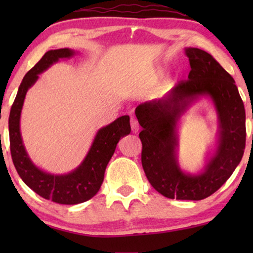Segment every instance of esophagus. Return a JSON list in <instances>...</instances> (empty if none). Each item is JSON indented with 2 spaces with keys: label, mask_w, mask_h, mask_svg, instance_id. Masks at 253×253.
<instances>
[{
  "label": "esophagus",
  "mask_w": 253,
  "mask_h": 253,
  "mask_svg": "<svg viewBox=\"0 0 253 253\" xmlns=\"http://www.w3.org/2000/svg\"><path fill=\"white\" fill-rule=\"evenodd\" d=\"M130 126H131V130H132V132H138V130H139V124L134 119H131L130 121Z\"/></svg>",
  "instance_id": "obj_1"
}]
</instances>
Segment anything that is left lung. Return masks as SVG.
I'll return each instance as SVG.
<instances>
[{"mask_svg": "<svg viewBox=\"0 0 253 253\" xmlns=\"http://www.w3.org/2000/svg\"><path fill=\"white\" fill-rule=\"evenodd\" d=\"M191 70L162 99L137 106L143 127L141 165L151 185L170 199L202 200L222 186L243 157L245 109L235 81L212 55L199 48H185ZM209 96L216 107L219 131L216 152L202 172L190 174L178 165V123L193 103Z\"/></svg>", "mask_w": 253, "mask_h": 253, "instance_id": "1", "label": "left lung"}]
</instances>
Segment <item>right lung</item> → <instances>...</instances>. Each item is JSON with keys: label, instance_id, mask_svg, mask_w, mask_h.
I'll use <instances>...</instances> for the list:
<instances>
[{"label": "right lung", "instance_id": "add662e5", "mask_svg": "<svg viewBox=\"0 0 253 253\" xmlns=\"http://www.w3.org/2000/svg\"><path fill=\"white\" fill-rule=\"evenodd\" d=\"M77 51L61 48L48 50L31 69L20 83L9 116L10 151L15 168L25 184L40 197L63 205H76L91 199L98 193L105 177V170L121 138L130 133V117L121 116L96 132L93 143L81 165L64 175H54L37 167L31 160L20 133V114L24 100L39 75L60 58H70Z\"/></svg>", "mask_w": 253, "mask_h": 253}]
</instances>
